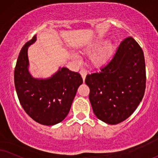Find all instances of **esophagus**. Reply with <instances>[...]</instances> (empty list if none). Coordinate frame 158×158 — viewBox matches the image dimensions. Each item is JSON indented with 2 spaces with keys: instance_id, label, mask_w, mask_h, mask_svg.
Listing matches in <instances>:
<instances>
[{
  "instance_id": "1",
  "label": "esophagus",
  "mask_w": 158,
  "mask_h": 158,
  "mask_svg": "<svg viewBox=\"0 0 158 158\" xmlns=\"http://www.w3.org/2000/svg\"><path fill=\"white\" fill-rule=\"evenodd\" d=\"M80 73H81V76H82V78L83 80V81H84L85 79V77H86V75H87V71L86 70L82 69H81V71H80Z\"/></svg>"
}]
</instances>
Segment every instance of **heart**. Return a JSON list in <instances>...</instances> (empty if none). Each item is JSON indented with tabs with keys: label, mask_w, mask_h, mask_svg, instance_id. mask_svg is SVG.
<instances>
[{
	"label": "heart",
	"mask_w": 158,
	"mask_h": 158,
	"mask_svg": "<svg viewBox=\"0 0 158 158\" xmlns=\"http://www.w3.org/2000/svg\"><path fill=\"white\" fill-rule=\"evenodd\" d=\"M115 48V44L113 42H108L105 38L99 39L91 44L85 52L87 54L94 53L91 57V62L94 67H101L106 63L111 55ZM72 57L77 59V56L75 53L72 54Z\"/></svg>",
	"instance_id": "b5f03b06"
}]
</instances>
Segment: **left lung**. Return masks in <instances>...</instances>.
Masks as SVG:
<instances>
[{"mask_svg":"<svg viewBox=\"0 0 158 158\" xmlns=\"http://www.w3.org/2000/svg\"><path fill=\"white\" fill-rule=\"evenodd\" d=\"M89 100L95 116L109 124L127 119L143 99L146 88L143 52L132 37L121 42L110 61L87 75Z\"/></svg>","mask_w":158,"mask_h":158,"instance_id":"1","label":"left lung"}]
</instances>
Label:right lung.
<instances>
[{"instance_id": "right-lung-1", "label": "right lung", "mask_w": 158, "mask_h": 158, "mask_svg": "<svg viewBox=\"0 0 158 158\" xmlns=\"http://www.w3.org/2000/svg\"><path fill=\"white\" fill-rule=\"evenodd\" d=\"M36 41V35L19 52L15 69V85L21 106L30 117L43 125H54L69 114L77 89L83 79L67 67L47 78L34 77L29 71L28 47Z\"/></svg>"}]
</instances>
